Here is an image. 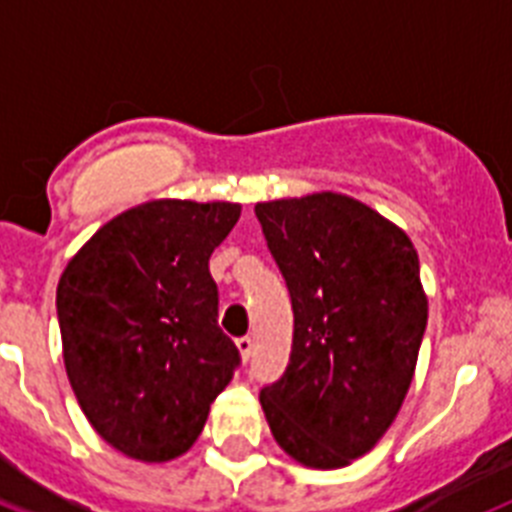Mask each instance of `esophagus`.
<instances>
[{
  "instance_id": "esophagus-1",
  "label": "esophagus",
  "mask_w": 512,
  "mask_h": 512,
  "mask_svg": "<svg viewBox=\"0 0 512 512\" xmlns=\"http://www.w3.org/2000/svg\"><path fill=\"white\" fill-rule=\"evenodd\" d=\"M235 348H238L240 358H243V363H248V358H251V350H253V340L251 337H240V340H235Z\"/></svg>"
}]
</instances>
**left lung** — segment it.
I'll return each mask as SVG.
<instances>
[{
	"label": "left lung",
	"mask_w": 512,
	"mask_h": 512,
	"mask_svg": "<svg viewBox=\"0 0 512 512\" xmlns=\"http://www.w3.org/2000/svg\"><path fill=\"white\" fill-rule=\"evenodd\" d=\"M293 301V350L261 390L274 442L306 468L350 466L398 418L429 319L403 227L335 190L259 201Z\"/></svg>",
	"instance_id": "1"
}]
</instances>
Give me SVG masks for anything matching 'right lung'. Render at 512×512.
I'll list each match as a JSON object with an SVG mask.
<instances>
[{
    "instance_id": "obj_1",
    "label": "right lung",
    "mask_w": 512,
    "mask_h": 512,
    "mask_svg": "<svg viewBox=\"0 0 512 512\" xmlns=\"http://www.w3.org/2000/svg\"><path fill=\"white\" fill-rule=\"evenodd\" d=\"M240 219L232 201L154 198L80 246L57 285L65 371L117 453L167 463L204 432L238 366L217 327L209 256Z\"/></svg>"
}]
</instances>
